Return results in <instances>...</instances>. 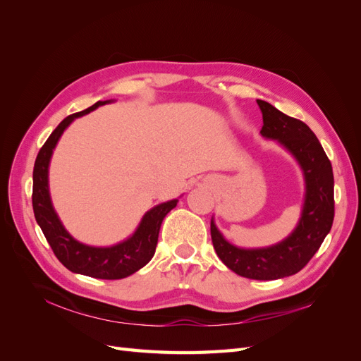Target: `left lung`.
Instances as JSON below:
<instances>
[{
	"label": "left lung",
	"mask_w": 361,
	"mask_h": 361,
	"mask_svg": "<svg viewBox=\"0 0 361 361\" xmlns=\"http://www.w3.org/2000/svg\"><path fill=\"white\" fill-rule=\"evenodd\" d=\"M264 118L260 134L274 140L298 162L304 178V202L300 220L280 243L260 248H243L228 243L211 220V236L223 264L253 280H277L301 271L330 233L334 218V178L331 162L313 130L298 118L257 99Z\"/></svg>",
	"instance_id": "1"
}]
</instances>
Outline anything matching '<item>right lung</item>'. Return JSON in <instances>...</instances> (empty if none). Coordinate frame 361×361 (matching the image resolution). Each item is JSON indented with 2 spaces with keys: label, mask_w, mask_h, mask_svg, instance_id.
<instances>
[{
  "label": "right lung",
  "mask_w": 361,
  "mask_h": 361,
  "mask_svg": "<svg viewBox=\"0 0 361 361\" xmlns=\"http://www.w3.org/2000/svg\"><path fill=\"white\" fill-rule=\"evenodd\" d=\"M110 102L114 101H99L84 111L71 114L54 129V133L37 154L35 170H32V209H35L36 221L49 243L54 255L69 271L94 279L118 280L134 274L154 257L162 220L173 207H176L179 200L173 199L152 207L141 218L135 232L125 241L111 247H93L80 243L64 228L52 206L48 178L54 149L66 128L75 118L89 114L97 106Z\"/></svg>",
  "instance_id": "1"
}]
</instances>
